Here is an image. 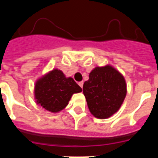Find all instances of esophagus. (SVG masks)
Listing matches in <instances>:
<instances>
[{"label":"esophagus","mask_w":158,"mask_h":158,"mask_svg":"<svg viewBox=\"0 0 158 158\" xmlns=\"http://www.w3.org/2000/svg\"><path fill=\"white\" fill-rule=\"evenodd\" d=\"M83 84H84V82L83 81H81V82H79V83H78V85H79V86H80L81 88H83Z\"/></svg>","instance_id":"1"}]
</instances>
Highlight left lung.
I'll return each mask as SVG.
<instances>
[{
	"mask_svg": "<svg viewBox=\"0 0 158 158\" xmlns=\"http://www.w3.org/2000/svg\"><path fill=\"white\" fill-rule=\"evenodd\" d=\"M127 92L123 75L109 64L95 67L83 85L89 111L100 119L110 118L119 110Z\"/></svg>",
	"mask_w": 158,
	"mask_h": 158,
	"instance_id": "left-lung-1",
	"label": "left lung"
}]
</instances>
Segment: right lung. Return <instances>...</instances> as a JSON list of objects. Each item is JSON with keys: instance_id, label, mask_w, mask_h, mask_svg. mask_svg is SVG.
<instances>
[{"instance_id": "right-lung-1", "label": "right lung", "mask_w": 158, "mask_h": 158, "mask_svg": "<svg viewBox=\"0 0 158 158\" xmlns=\"http://www.w3.org/2000/svg\"><path fill=\"white\" fill-rule=\"evenodd\" d=\"M81 91V88L71 77H67L62 70L54 69L36 80L34 97L42 108L58 113L68 105L73 95Z\"/></svg>"}]
</instances>
